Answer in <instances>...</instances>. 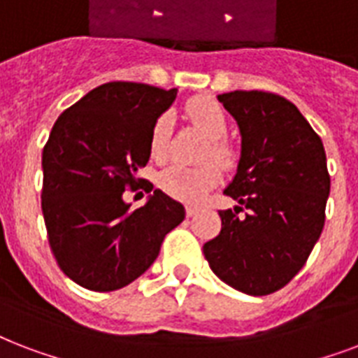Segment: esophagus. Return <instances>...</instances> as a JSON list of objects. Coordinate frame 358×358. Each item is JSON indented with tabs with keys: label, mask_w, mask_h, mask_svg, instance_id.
<instances>
[{
	"label": "esophagus",
	"mask_w": 358,
	"mask_h": 358,
	"mask_svg": "<svg viewBox=\"0 0 358 358\" xmlns=\"http://www.w3.org/2000/svg\"><path fill=\"white\" fill-rule=\"evenodd\" d=\"M198 213V207H194V205H187V217H194Z\"/></svg>",
	"instance_id": "34e87169"
}]
</instances>
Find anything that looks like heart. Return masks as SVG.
Masks as SVG:
<instances>
[{
    "label": "heart",
    "instance_id": "1",
    "mask_svg": "<svg viewBox=\"0 0 358 358\" xmlns=\"http://www.w3.org/2000/svg\"><path fill=\"white\" fill-rule=\"evenodd\" d=\"M187 115L210 140L209 148L205 149L203 159L217 160L224 168L234 164V151L222 140L228 132V117L222 106L209 96H198L187 104ZM170 136L171 117L168 113H162L155 119L153 129L149 134V153L155 160H164L168 157ZM218 181H220V168L210 160L199 166L171 164L162 170L159 177L162 190L182 201H198L210 188L217 187Z\"/></svg>",
    "mask_w": 358,
    "mask_h": 358
}]
</instances>
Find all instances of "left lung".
Here are the masks:
<instances>
[{
	"instance_id": "obj_1",
	"label": "left lung",
	"mask_w": 358,
	"mask_h": 358,
	"mask_svg": "<svg viewBox=\"0 0 358 358\" xmlns=\"http://www.w3.org/2000/svg\"><path fill=\"white\" fill-rule=\"evenodd\" d=\"M241 132V157L224 190L242 208L220 210L222 229L203 245L218 278L262 297L304 267L325 224L331 192L323 141L299 108L265 91L217 96Z\"/></svg>"
}]
</instances>
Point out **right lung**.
<instances>
[{
	"label": "right lung",
	"mask_w": 358,
	"mask_h": 358,
	"mask_svg": "<svg viewBox=\"0 0 358 358\" xmlns=\"http://www.w3.org/2000/svg\"><path fill=\"white\" fill-rule=\"evenodd\" d=\"M177 90L110 82L61 113L43 151V215L50 248L69 278L91 292H115L159 257L185 207L155 190L130 209L124 188L138 187L149 162L155 119Z\"/></svg>",
	"instance_id": "right-lung-1"
}]
</instances>
